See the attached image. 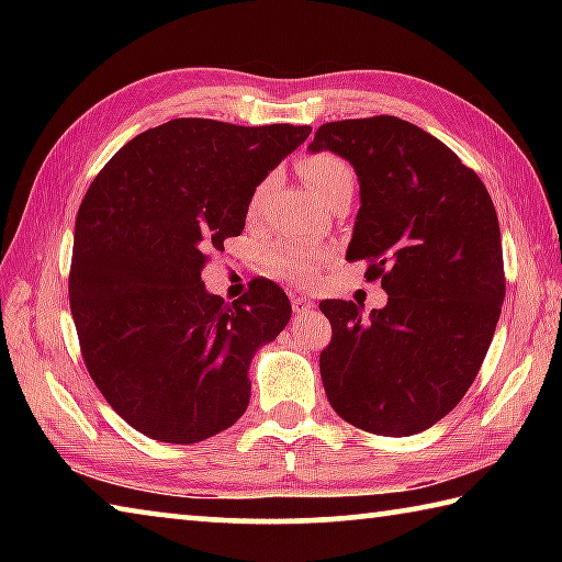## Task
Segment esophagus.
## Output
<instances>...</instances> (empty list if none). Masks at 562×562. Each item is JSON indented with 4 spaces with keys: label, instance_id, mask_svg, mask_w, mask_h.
Masks as SVG:
<instances>
[{
    "label": "esophagus",
    "instance_id": "obj_1",
    "mask_svg": "<svg viewBox=\"0 0 562 562\" xmlns=\"http://www.w3.org/2000/svg\"><path fill=\"white\" fill-rule=\"evenodd\" d=\"M315 310V304L304 297H292V312L294 315H310V312Z\"/></svg>",
    "mask_w": 562,
    "mask_h": 562
}]
</instances>
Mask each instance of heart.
<instances>
[{
	"label": "heart",
	"instance_id": "obj_1",
	"mask_svg": "<svg viewBox=\"0 0 562 562\" xmlns=\"http://www.w3.org/2000/svg\"><path fill=\"white\" fill-rule=\"evenodd\" d=\"M300 173L304 178V183L310 186V190L319 198V201H325V198L337 193L341 188H355V173H351V168L335 154L307 156L300 164ZM258 198H255V201H258ZM319 260L322 252L290 245L270 252V270L284 280L307 282L312 280V274H315Z\"/></svg>",
	"mask_w": 562,
	"mask_h": 562
}]
</instances>
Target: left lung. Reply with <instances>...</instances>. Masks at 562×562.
Masks as SVG:
<instances>
[{"label": "left lung", "mask_w": 562, "mask_h": 562, "mask_svg": "<svg viewBox=\"0 0 562 562\" xmlns=\"http://www.w3.org/2000/svg\"><path fill=\"white\" fill-rule=\"evenodd\" d=\"M312 154L351 164L359 213L347 260L382 280V310L325 300L331 325L319 374L357 429H431L469 392L506 297L498 215L486 186L449 146L396 116L319 126Z\"/></svg>", "instance_id": "obj_1"}]
</instances>
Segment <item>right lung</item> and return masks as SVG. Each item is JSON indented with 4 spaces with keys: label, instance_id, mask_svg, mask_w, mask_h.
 I'll list each match as a JSON object with an SVG mask.
<instances>
[{
    "label": "right lung",
    "instance_id": "right-lung-1",
    "mask_svg": "<svg viewBox=\"0 0 562 562\" xmlns=\"http://www.w3.org/2000/svg\"><path fill=\"white\" fill-rule=\"evenodd\" d=\"M310 131L168 121L128 140L83 195L69 278L81 355L113 412L148 439L205 441L250 404V361L288 327L290 300L255 280L225 304L201 272Z\"/></svg>",
    "mask_w": 562,
    "mask_h": 562
}]
</instances>
